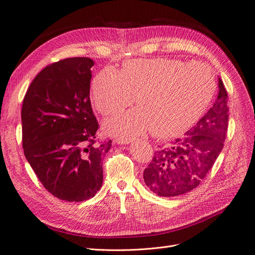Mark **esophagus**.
I'll return each mask as SVG.
<instances>
[{"mask_svg": "<svg viewBox=\"0 0 255 255\" xmlns=\"http://www.w3.org/2000/svg\"><path fill=\"white\" fill-rule=\"evenodd\" d=\"M116 142L117 143H119V144H128V143H129V140H126V139H121V138H117V139H116Z\"/></svg>", "mask_w": 255, "mask_h": 255, "instance_id": "esophagus-1", "label": "esophagus"}]
</instances>
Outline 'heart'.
<instances>
[{
  "mask_svg": "<svg viewBox=\"0 0 255 255\" xmlns=\"http://www.w3.org/2000/svg\"><path fill=\"white\" fill-rule=\"evenodd\" d=\"M216 90L212 70L202 63L174 58L132 59L121 71L106 67L92 82V100L103 116L138 109L106 123V128L123 139L146 130L158 138L182 134L201 117Z\"/></svg>",
  "mask_w": 255,
  "mask_h": 255,
  "instance_id": "heart-1",
  "label": "heart"
}]
</instances>
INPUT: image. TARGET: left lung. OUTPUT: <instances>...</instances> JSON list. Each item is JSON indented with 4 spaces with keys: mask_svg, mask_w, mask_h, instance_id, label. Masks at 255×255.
Wrapping results in <instances>:
<instances>
[{
    "mask_svg": "<svg viewBox=\"0 0 255 255\" xmlns=\"http://www.w3.org/2000/svg\"><path fill=\"white\" fill-rule=\"evenodd\" d=\"M229 126L228 92L219 79V94L205 116L185 134L154 152L143 179L160 197L181 196L201 183L220 154Z\"/></svg>",
    "mask_w": 255,
    "mask_h": 255,
    "instance_id": "obj_1",
    "label": "left lung"
}]
</instances>
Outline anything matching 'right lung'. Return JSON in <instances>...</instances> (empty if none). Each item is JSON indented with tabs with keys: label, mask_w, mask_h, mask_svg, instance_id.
<instances>
[{
	"label": "right lung",
	"mask_w": 255,
	"mask_h": 255,
	"mask_svg": "<svg viewBox=\"0 0 255 255\" xmlns=\"http://www.w3.org/2000/svg\"><path fill=\"white\" fill-rule=\"evenodd\" d=\"M88 57L53 63L36 75L23 99L22 146L38 180L68 202L88 200L103 182L102 158L112 140H101L90 102Z\"/></svg>",
	"instance_id": "right-lung-1"
}]
</instances>
